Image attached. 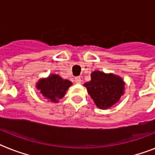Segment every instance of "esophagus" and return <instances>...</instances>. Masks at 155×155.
Listing matches in <instances>:
<instances>
[{
	"label": "esophagus",
	"instance_id": "1",
	"mask_svg": "<svg viewBox=\"0 0 155 155\" xmlns=\"http://www.w3.org/2000/svg\"><path fill=\"white\" fill-rule=\"evenodd\" d=\"M75 82L76 84H80L81 83V78H80V76H76V77H75Z\"/></svg>",
	"mask_w": 155,
	"mask_h": 155
}]
</instances>
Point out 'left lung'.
Here are the masks:
<instances>
[{
    "label": "left lung",
    "instance_id": "obj_1",
    "mask_svg": "<svg viewBox=\"0 0 155 155\" xmlns=\"http://www.w3.org/2000/svg\"><path fill=\"white\" fill-rule=\"evenodd\" d=\"M125 81L119 75L94 71L91 73V80L84 86L97 108L108 109L115 105L125 94Z\"/></svg>",
    "mask_w": 155,
    "mask_h": 155
}]
</instances>
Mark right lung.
Returning <instances> with one entry per match:
<instances>
[{"mask_svg": "<svg viewBox=\"0 0 155 155\" xmlns=\"http://www.w3.org/2000/svg\"><path fill=\"white\" fill-rule=\"evenodd\" d=\"M71 85L72 83L70 80H64L56 74H50L47 77L39 79L35 87L45 99L53 103H58Z\"/></svg>", "mask_w": 155, "mask_h": 155, "instance_id": "obj_1", "label": "right lung"}]
</instances>
